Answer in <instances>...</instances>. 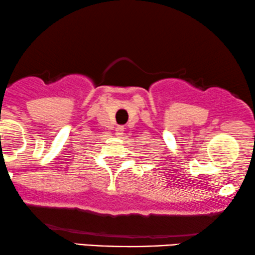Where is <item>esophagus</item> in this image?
<instances>
[{
    "mask_svg": "<svg viewBox=\"0 0 255 255\" xmlns=\"http://www.w3.org/2000/svg\"><path fill=\"white\" fill-rule=\"evenodd\" d=\"M116 134H117L118 137H122L123 134H124V127L116 128Z\"/></svg>",
    "mask_w": 255,
    "mask_h": 255,
    "instance_id": "34e87169",
    "label": "esophagus"
}]
</instances>
